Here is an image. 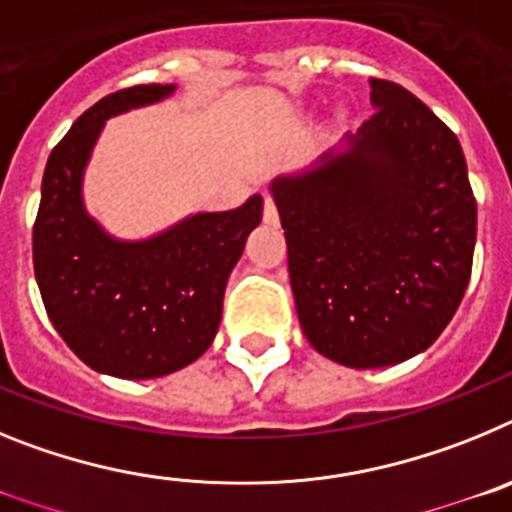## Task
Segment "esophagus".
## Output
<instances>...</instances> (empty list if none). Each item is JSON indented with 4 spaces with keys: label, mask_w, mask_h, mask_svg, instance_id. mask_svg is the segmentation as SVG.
Wrapping results in <instances>:
<instances>
[{
    "label": "esophagus",
    "mask_w": 512,
    "mask_h": 512,
    "mask_svg": "<svg viewBox=\"0 0 512 512\" xmlns=\"http://www.w3.org/2000/svg\"><path fill=\"white\" fill-rule=\"evenodd\" d=\"M264 223H269V225L279 223L277 205H274V200H271V197H266V200H264Z\"/></svg>",
    "instance_id": "1"
}]
</instances>
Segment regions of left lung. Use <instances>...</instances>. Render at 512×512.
Masks as SVG:
<instances>
[{
  "instance_id": "8db88e82",
  "label": "left lung",
  "mask_w": 512,
  "mask_h": 512,
  "mask_svg": "<svg viewBox=\"0 0 512 512\" xmlns=\"http://www.w3.org/2000/svg\"><path fill=\"white\" fill-rule=\"evenodd\" d=\"M369 87L372 117L338 151L271 182L305 338L351 369L400 364L441 336L477 241L459 138L400 84Z\"/></svg>"
}]
</instances>
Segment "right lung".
Masks as SVG:
<instances>
[{
    "label": "right lung",
    "mask_w": 512,
    "mask_h": 512,
    "mask_svg": "<svg viewBox=\"0 0 512 512\" xmlns=\"http://www.w3.org/2000/svg\"><path fill=\"white\" fill-rule=\"evenodd\" d=\"M176 84H138L89 107L48 156L33 228L45 312L94 372L156 379L200 359L223 318L230 271L261 223L264 197L194 212L171 228L120 241L84 207V171L110 117L171 97Z\"/></svg>",
    "instance_id": "obj_1"
}]
</instances>
